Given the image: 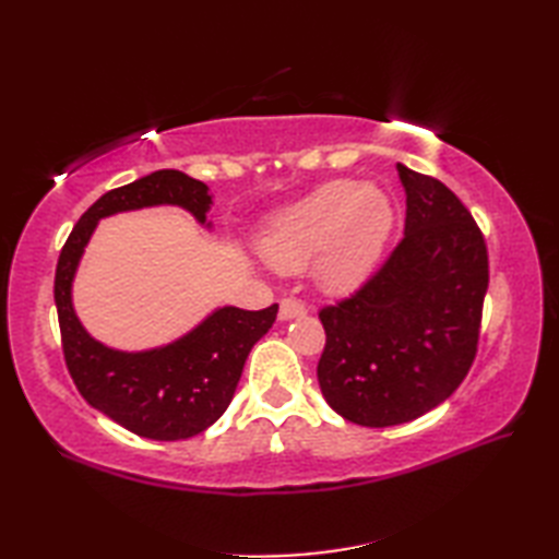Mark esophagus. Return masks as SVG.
I'll return each instance as SVG.
<instances>
[{"label": "esophagus", "instance_id": "obj_1", "mask_svg": "<svg viewBox=\"0 0 559 559\" xmlns=\"http://www.w3.org/2000/svg\"><path fill=\"white\" fill-rule=\"evenodd\" d=\"M305 312H307V307H305L300 300L286 298V300H281L278 319H281V322H290V319H295V317H302Z\"/></svg>", "mask_w": 559, "mask_h": 559}]
</instances>
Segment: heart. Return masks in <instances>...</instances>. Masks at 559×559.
Listing matches in <instances>:
<instances>
[{
    "mask_svg": "<svg viewBox=\"0 0 559 559\" xmlns=\"http://www.w3.org/2000/svg\"><path fill=\"white\" fill-rule=\"evenodd\" d=\"M394 230V201L374 182L331 180L271 216L259 249L273 269L300 271L314 261V278L329 293L365 283Z\"/></svg>",
    "mask_w": 559,
    "mask_h": 559,
    "instance_id": "1",
    "label": "heart"
}]
</instances>
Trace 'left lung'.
<instances>
[{
	"label": "left lung",
	"instance_id": "left-lung-1",
	"mask_svg": "<svg viewBox=\"0 0 559 559\" xmlns=\"http://www.w3.org/2000/svg\"><path fill=\"white\" fill-rule=\"evenodd\" d=\"M403 240L353 298L319 312V389L341 418L389 427L447 401L476 358L488 249L459 197L396 163Z\"/></svg>",
	"mask_w": 559,
	"mask_h": 559
}]
</instances>
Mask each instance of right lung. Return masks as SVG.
Returning a JSON list of instances; mask_svg holds the SVG:
<instances>
[{
    "label": "right lung",
    "instance_id": "add662e5",
    "mask_svg": "<svg viewBox=\"0 0 559 559\" xmlns=\"http://www.w3.org/2000/svg\"><path fill=\"white\" fill-rule=\"evenodd\" d=\"M180 206L201 228L213 197L180 170H156L103 194L71 230L55 273V305L69 374L93 408L124 430L158 442L187 439L216 423L230 406L254 343L276 322L278 305L249 312L216 307L187 334L146 350H117L93 338L74 310V278L98 223L115 213Z\"/></svg>",
    "mask_w": 559,
    "mask_h": 559
}]
</instances>
